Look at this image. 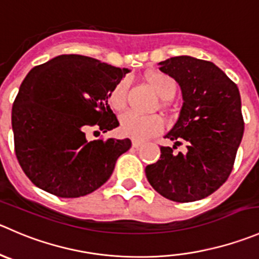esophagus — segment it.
Wrapping results in <instances>:
<instances>
[{
  "label": "esophagus",
  "mask_w": 259,
  "mask_h": 259,
  "mask_svg": "<svg viewBox=\"0 0 259 259\" xmlns=\"http://www.w3.org/2000/svg\"><path fill=\"white\" fill-rule=\"evenodd\" d=\"M142 147V143L138 142V140H133V148H135V149H138V148Z\"/></svg>",
  "instance_id": "34e87169"
}]
</instances>
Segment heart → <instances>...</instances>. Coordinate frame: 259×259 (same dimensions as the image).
<instances>
[{
    "label": "heart",
    "mask_w": 259,
    "mask_h": 259,
    "mask_svg": "<svg viewBox=\"0 0 259 259\" xmlns=\"http://www.w3.org/2000/svg\"><path fill=\"white\" fill-rule=\"evenodd\" d=\"M148 83L163 100H170L177 92V82L169 74L152 72L145 76ZM129 81L120 79L114 84L109 94V104L116 111H121L127 104ZM120 129L122 134L134 140H147L155 137L164 129V120L159 115H140L137 112H125L120 116Z\"/></svg>",
    "instance_id": "1"
}]
</instances>
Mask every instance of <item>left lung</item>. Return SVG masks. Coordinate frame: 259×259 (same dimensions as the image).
<instances>
[{
	"label": "left lung",
	"mask_w": 259,
	"mask_h": 259,
	"mask_svg": "<svg viewBox=\"0 0 259 259\" xmlns=\"http://www.w3.org/2000/svg\"><path fill=\"white\" fill-rule=\"evenodd\" d=\"M159 69L177 81L183 106L160 159L145 167L152 187L176 202H192L222 187L234 167L244 133L237 84L211 62L181 55L159 63ZM185 152L176 153L178 145Z\"/></svg>",
	"instance_id": "8db88e82"
}]
</instances>
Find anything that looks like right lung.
Returning a JSON list of instances; mask_svg holds the SVG:
<instances>
[{
	"label": "right lung",
	"mask_w": 259,
	"mask_h": 259,
	"mask_svg": "<svg viewBox=\"0 0 259 259\" xmlns=\"http://www.w3.org/2000/svg\"><path fill=\"white\" fill-rule=\"evenodd\" d=\"M127 72L84 55L63 54L27 73L12 105L11 122L16 158L35 186L73 199L109 180L132 142L89 140L87 133L119 126L109 94Z\"/></svg>",
	"instance_id": "1"
}]
</instances>
